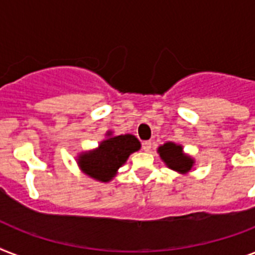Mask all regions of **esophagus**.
Wrapping results in <instances>:
<instances>
[{
  "label": "esophagus",
  "instance_id": "obj_1",
  "mask_svg": "<svg viewBox=\"0 0 255 255\" xmlns=\"http://www.w3.org/2000/svg\"><path fill=\"white\" fill-rule=\"evenodd\" d=\"M152 148V143L151 141H144L143 143V151L145 152H149Z\"/></svg>",
  "mask_w": 255,
  "mask_h": 255
}]
</instances>
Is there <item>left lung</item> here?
<instances>
[{"mask_svg": "<svg viewBox=\"0 0 255 255\" xmlns=\"http://www.w3.org/2000/svg\"><path fill=\"white\" fill-rule=\"evenodd\" d=\"M159 153L170 169L185 173V172L190 170V168L193 165V160L190 159L189 156L182 153L181 145H176L173 143H165L159 148Z\"/></svg>", "mask_w": 255, "mask_h": 255, "instance_id": "1", "label": "left lung"}]
</instances>
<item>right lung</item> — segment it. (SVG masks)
Wrapping results in <instances>:
<instances>
[{
  "label": "right lung",
  "instance_id": "add662e5",
  "mask_svg": "<svg viewBox=\"0 0 255 255\" xmlns=\"http://www.w3.org/2000/svg\"><path fill=\"white\" fill-rule=\"evenodd\" d=\"M140 148V141L132 135H120L104 140L96 151L81 156L79 165L88 176L110 181L128 156Z\"/></svg>",
  "mask_w": 255,
  "mask_h": 255
}]
</instances>
